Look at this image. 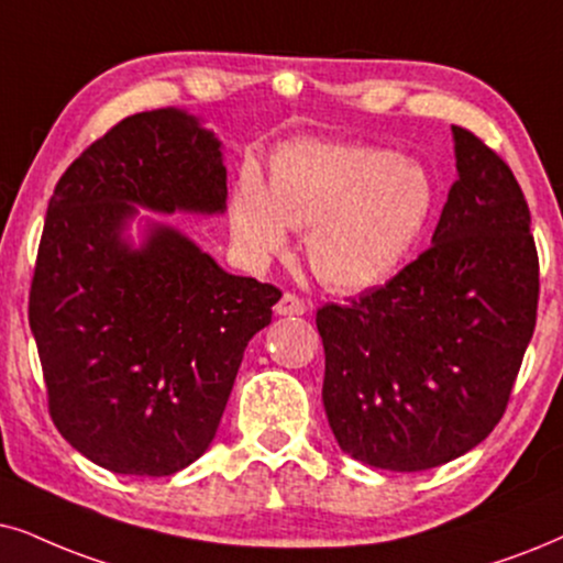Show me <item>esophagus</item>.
<instances>
[{
  "label": "esophagus",
  "instance_id": "34e87169",
  "mask_svg": "<svg viewBox=\"0 0 563 563\" xmlns=\"http://www.w3.org/2000/svg\"><path fill=\"white\" fill-rule=\"evenodd\" d=\"M275 314H280V317H301V314H306L303 298H298L296 294H286L280 298V301L275 303Z\"/></svg>",
  "mask_w": 563,
  "mask_h": 563
}]
</instances>
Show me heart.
Returning a JSON list of instances; mask_svg holds the SVG:
<instances>
[{
    "instance_id": "heart-1",
    "label": "heart",
    "mask_w": 563,
    "mask_h": 563,
    "mask_svg": "<svg viewBox=\"0 0 563 563\" xmlns=\"http://www.w3.org/2000/svg\"><path fill=\"white\" fill-rule=\"evenodd\" d=\"M433 210L431 174L379 147L296 140L269 161L265 187L254 166L231 191V236L262 260L306 231L309 267L327 288L358 294L389 280L418 244Z\"/></svg>"
}]
</instances>
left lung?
Listing matches in <instances>:
<instances>
[{"instance_id": "obj_1", "label": "left lung", "mask_w": 563, "mask_h": 563, "mask_svg": "<svg viewBox=\"0 0 563 563\" xmlns=\"http://www.w3.org/2000/svg\"><path fill=\"white\" fill-rule=\"evenodd\" d=\"M452 132L460 176L431 246L384 286L317 311L327 421L340 450L382 471H429L478 446L536 330L528 199L499 153Z\"/></svg>"}]
</instances>
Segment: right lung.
Instances as JSON below:
<instances>
[{
    "instance_id": "1",
    "label": "right lung",
    "mask_w": 563,
    "mask_h": 563,
    "mask_svg": "<svg viewBox=\"0 0 563 563\" xmlns=\"http://www.w3.org/2000/svg\"><path fill=\"white\" fill-rule=\"evenodd\" d=\"M225 195L216 134L158 109L85 147L48 199L27 319L48 416L106 471L161 478L202 457L249 340L273 322L280 290L225 273L179 231L122 239L134 205L212 216Z\"/></svg>"
}]
</instances>
